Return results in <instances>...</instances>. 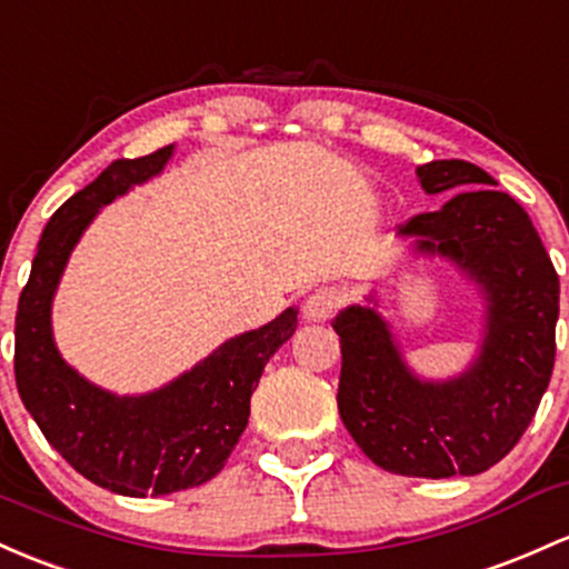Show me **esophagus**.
<instances>
[{
    "label": "esophagus",
    "mask_w": 569,
    "mask_h": 569,
    "mask_svg": "<svg viewBox=\"0 0 569 569\" xmlns=\"http://www.w3.org/2000/svg\"><path fill=\"white\" fill-rule=\"evenodd\" d=\"M342 302H346V291L337 289V286H321L305 299L302 313L308 321H329L342 308Z\"/></svg>",
    "instance_id": "1"
}]
</instances>
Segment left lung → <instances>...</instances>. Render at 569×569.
I'll use <instances>...</instances> for the list:
<instances>
[{
    "mask_svg": "<svg viewBox=\"0 0 569 569\" xmlns=\"http://www.w3.org/2000/svg\"><path fill=\"white\" fill-rule=\"evenodd\" d=\"M427 193L459 191L418 213L399 234L470 272L489 299L476 365L448 383H423L405 367L389 327L370 308H346L337 408L356 446L378 467L413 478L478 476L532 423L557 356L559 274L527 210L497 180L461 159L418 167Z\"/></svg>",
    "mask_w": 569,
    "mask_h": 569,
    "instance_id": "1",
    "label": "left lung"
}]
</instances>
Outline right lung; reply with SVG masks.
<instances>
[{"mask_svg":"<svg viewBox=\"0 0 569 569\" xmlns=\"http://www.w3.org/2000/svg\"><path fill=\"white\" fill-rule=\"evenodd\" d=\"M170 156L167 146L112 161L56 210L16 313V383L31 418L80 476L123 497L172 495L216 478L248 427L264 365L297 329V310H283L142 397L108 395L64 365L51 335V299L74 242L102 204L161 172Z\"/></svg>","mask_w":569,"mask_h":569,"instance_id":"obj_1","label":"right lung"}]
</instances>
